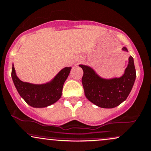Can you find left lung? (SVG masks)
<instances>
[{"label":"left lung","instance_id":"8db88e82","mask_svg":"<svg viewBox=\"0 0 151 151\" xmlns=\"http://www.w3.org/2000/svg\"><path fill=\"white\" fill-rule=\"evenodd\" d=\"M122 50L128 52L126 47H123ZM79 67L84 72L81 82L86 97L101 108H114L125 101L132 89L136 77L131 56L129 57V65L124 75L119 78L102 79L91 67L82 65Z\"/></svg>","mask_w":151,"mask_h":151}]
</instances>
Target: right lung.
Instances as JSON below:
<instances>
[{
	"instance_id": "right-lung-1",
	"label": "right lung",
	"mask_w": 151,
	"mask_h": 151,
	"mask_svg": "<svg viewBox=\"0 0 151 151\" xmlns=\"http://www.w3.org/2000/svg\"><path fill=\"white\" fill-rule=\"evenodd\" d=\"M71 67H65L54 79L45 84H32L23 82L16 76L13 64L11 76L15 88L26 103L35 108H42L52 104L62 96L64 83L68 77Z\"/></svg>"
}]
</instances>
